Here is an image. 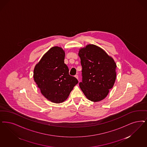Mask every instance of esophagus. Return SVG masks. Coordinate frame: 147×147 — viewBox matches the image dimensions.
<instances>
[{"mask_svg":"<svg viewBox=\"0 0 147 147\" xmlns=\"http://www.w3.org/2000/svg\"><path fill=\"white\" fill-rule=\"evenodd\" d=\"M75 77L77 79H78V75H76V76H75Z\"/></svg>","mask_w":147,"mask_h":147,"instance_id":"34e87169","label":"esophagus"}]
</instances>
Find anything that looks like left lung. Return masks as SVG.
Returning a JSON list of instances; mask_svg holds the SVG:
<instances>
[{"label": "left lung", "instance_id": "8db88e82", "mask_svg": "<svg viewBox=\"0 0 147 147\" xmlns=\"http://www.w3.org/2000/svg\"><path fill=\"white\" fill-rule=\"evenodd\" d=\"M82 66V82L79 86L88 100L105 98L115 82L117 65L105 50L94 44L80 48L78 53Z\"/></svg>", "mask_w": 147, "mask_h": 147}]
</instances>
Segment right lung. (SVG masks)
Listing matches in <instances>:
<instances>
[{"instance_id":"add662e5","label":"right lung","mask_w":147,"mask_h":147,"mask_svg":"<svg viewBox=\"0 0 147 147\" xmlns=\"http://www.w3.org/2000/svg\"><path fill=\"white\" fill-rule=\"evenodd\" d=\"M65 57V51L62 47H51L34 69V80L41 94L55 103L67 100L78 83L74 76L69 74L68 67L64 62Z\"/></svg>"}]
</instances>
